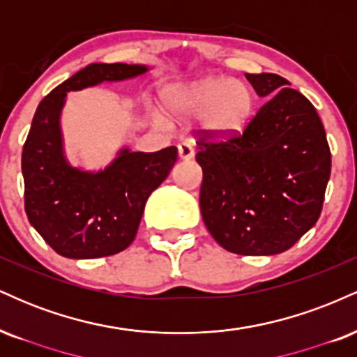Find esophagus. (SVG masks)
Listing matches in <instances>:
<instances>
[{"instance_id": "obj_1", "label": "esophagus", "mask_w": 357, "mask_h": 357, "mask_svg": "<svg viewBox=\"0 0 357 357\" xmlns=\"http://www.w3.org/2000/svg\"><path fill=\"white\" fill-rule=\"evenodd\" d=\"M178 154L179 158L188 161V159H191L192 155H195V147H192L190 142H181V144L178 146Z\"/></svg>"}]
</instances>
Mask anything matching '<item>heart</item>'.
<instances>
[{
    "label": "heart",
    "instance_id": "heart-1",
    "mask_svg": "<svg viewBox=\"0 0 357 357\" xmlns=\"http://www.w3.org/2000/svg\"><path fill=\"white\" fill-rule=\"evenodd\" d=\"M171 112L184 117H203V124L216 137H231L247 124L253 96L243 82L206 79L173 89L166 97Z\"/></svg>",
    "mask_w": 357,
    "mask_h": 357
}]
</instances>
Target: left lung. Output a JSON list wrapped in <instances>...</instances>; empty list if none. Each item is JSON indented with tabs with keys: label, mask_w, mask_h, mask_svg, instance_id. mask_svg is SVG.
<instances>
[{
	"label": "left lung",
	"mask_w": 357,
	"mask_h": 357,
	"mask_svg": "<svg viewBox=\"0 0 357 357\" xmlns=\"http://www.w3.org/2000/svg\"><path fill=\"white\" fill-rule=\"evenodd\" d=\"M268 100L231 137L198 130L199 208L208 231L238 255H275L322 211L331 149L317 110L275 73H245Z\"/></svg>",
	"instance_id": "1"
}]
</instances>
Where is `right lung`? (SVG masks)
<instances>
[{"instance_id": "1", "label": "right lung", "mask_w": 357, "mask_h": 357, "mask_svg": "<svg viewBox=\"0 0 357 357\" xmlns=\"http://www.w3.org/2000/svg\"><path fill=\"white\" fill-rule=\"evenodd\" d=\"M146 70L144 65H87L53 89L36 109L22 154L24 211L31 227L61 257L100 258L129 247L147 198L178 161L174 146L158 153L124 149L99 173H85L65 161L60 110L67 92Z\"/></svg>"}]
</instances>
